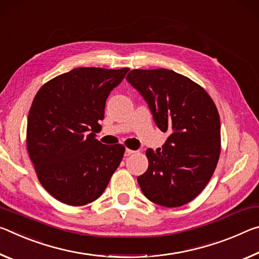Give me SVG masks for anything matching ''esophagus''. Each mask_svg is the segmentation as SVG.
<instances>
[{
	"instance_id": "esophagus-1",
	"label": "esophagus",
	"mask_w": 259,
	"mask_h": 259,
	"mask_svg": "<svg viewBox=\"0 0 259 259\" xmlns=\"http://www.w3.org/2000/svg\"><path fill=\"white\" fill-rule=\"evenodd\" d=\"M135 150H132V149H128V148H127V149L125 150V156L126 157H128V156H131V155H133V154H135Z\"/></svg>"
}]
</instances>
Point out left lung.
<instances>
[{"instance_id": "8db88e82", "label": "left lung", "mask_w": 259, "mask_h": 259, "mask_svg": "<svg viewBox=\"0 0 259 259\" xmlns=\"http://www.w3.org/2000/svg\"><path fill=\"white\" fill-rule=\"evenodd\" d=\"M126 79L145 97L159 130L169 132L162 150L146 151L149 165L138 177L140 188L158 205H184L205 188L217 166V107L204 88L172 70H132Z\"/></svg>"}]
</instances>
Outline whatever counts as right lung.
I'll return each mask as SVG.
<instances>
[{"label": "right lung", "instance_id": "1", "mask_svg": "<svg viewBox=\"0 0 259 259\" xmlns=\"http://www.w3.org/2000/svg\"><path fill=\"white\" fill-rule=\"evenodd\" d=\"M128 70L78 67L49 80L34 97L27 151L42 187L59 202L97 200L119 166L125 147L102 145L95 133L110 92Z\"/></svg>", "mask_w": 259, "mask_h": 259}]
</instances>
